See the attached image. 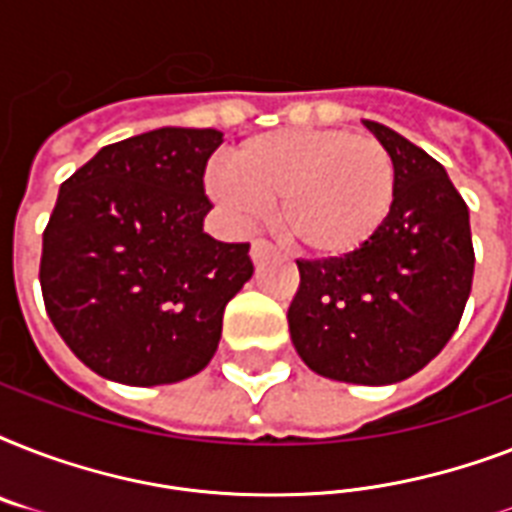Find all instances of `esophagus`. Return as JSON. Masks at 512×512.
<instances>
[{
  "label": "esophagus",
  "mask_w": 512,
  "mask_h": 512,
  "mask_svg": "<svg viewBox=\"0 0 512 512\" xmlns=\"http://www.w3.org/2000/svg\"><path fill=\"white\" fill-rule=\"evenodd\" d=\"M273 255V244L271 241H265V239H255L252 241V249H249V257H252V263L260 265L265 263L268 257Z\"/></svg>",
  "instance_id": "esophagus-1"
}]
</instances>
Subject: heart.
<instances>
[{"label": "heart", "mask_w": 512, "mask_h": 512, "mask_svg": "<svg viewBox=\"0 0 512 512\" xmlns=\"http://www.w3.org/2000/svg\"><path fill=\"white\" fill-rule=\"evenodd\" d=\"M209 193L239 220L276 207V225L292 247L340 257L364 247L385 223L396 164L369 135L289 127L233 148L228 170L209 175Z\"/></svg>", "instance_id": "b5f03b06"}]
</instances>
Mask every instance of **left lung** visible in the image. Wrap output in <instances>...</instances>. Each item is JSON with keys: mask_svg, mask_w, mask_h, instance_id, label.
<instances>
[{"mask_svg": "<svg viewBox=\"0 0 512 512\" xmlns=\"http://www.w3.org/2000/svg\"><path fill=\"white\" fill-rule=\"evenodd\" d=\"M396 164V196L364 247L297 260L289 335L321 377L393 385L444 350L473 284L468 204L446 170L404 135L364 119Z\"/></svg>", "mask_w": 512, "mask_h": 512, "instance_id": "obj_1", "label": "left lung"}]
</instances>
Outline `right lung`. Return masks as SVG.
Wrapping results in <instances>:
<instances>
[{
  "label": "right lung",
  "mask_w": 512,
  "mask_h": 512,
  "mask_svg": "<svg viewBox=\"0 0 512 512\" xmlns=\"http://www.w3.org/2000/svg\"><path fill=\"white\" fill-rule=\"evenodd\" d=\"M223 132L162 127L100 148L60 185L42 236L47 316L106 380L151 388L212 361L249 244L204 233L209 156Z\"/></svg>",
  "instance_id": "obj_1"
}]
</instances>
